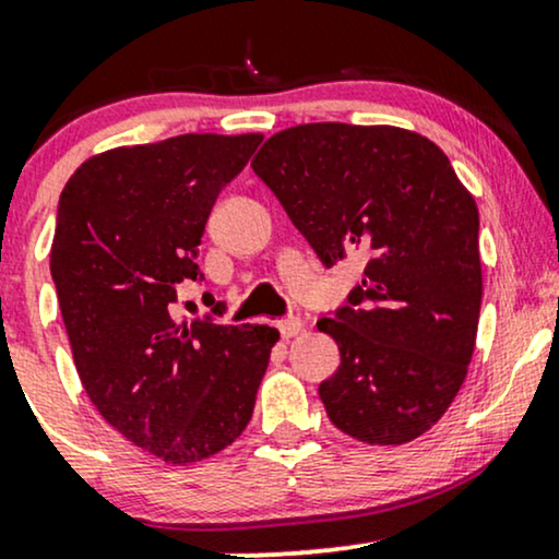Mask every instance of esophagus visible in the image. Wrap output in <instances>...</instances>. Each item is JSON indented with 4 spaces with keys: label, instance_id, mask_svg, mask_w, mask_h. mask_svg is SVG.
<instances>
[{
    "label": "esophagus",
    "instance_id": "obj_1",
    "mask_svg": "<svg viewBox=\"0 0 559 559\" xmlns=\"http://www.w3.org/2000/svg\"><path fill=\"white\" fill-rule=\"evenodd\" d=\"M275 329H278L281 338H294L301 329H305V323H301L299 318H286V320H278V323H275Z\"/></svg>",
    "mask_w": 559,
    "mask_h": 559
}]
</instances>
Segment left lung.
Segmentation results:
<instances>
[{
  "mask_svg": "<svg viewBox=\"0 0 559 559\" xmlns=\"http://www.w3.org/2000/svg\"><path fill=\"white\" fill-rule=\"evenodd\" d=\"M252 168L325 267L360 249L357 284L318 320L342 352L320 383L338 431L404 444L439 423L476 346L478 207L433 141L394 126L307 123L275 133Z\"/></svg>",
  "mask_w": 559,
  "mask_h": 559,
  "instance_id": "obj_1",
  "label": "left lung"
}]
</instances>
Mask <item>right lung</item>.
<instances>
[{"label": "right lung", "instance_id": "right-lung-1", "mask_svg": "<svg viewBox=\"0 0 559 559\" xmlns=\"http://www.w3.org/2000/svg\"><path fill=\"white\" fill-rule=\"evenodd\" d=\"M260 133H183L88 157L57 204L49 267L88 400L131 444L191 465L234 444L278 331L176 320L181 281L223 186Z\"/></svg>", "mask_w": 559, "mask_h": 559}]
</instances>
